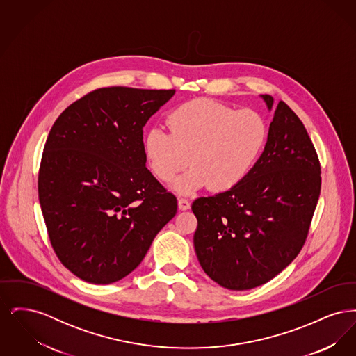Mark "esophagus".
I'll use <instances>...</instances> for the list:
<instances>
[{"label": "esophagus", "mask_w": 356, "mask_h": 356, "mask_svg": "<svg viewBox=\"0 0 356 356\" xmlns=\"http://www.w3.org/2000/svg\"><path fill=\"white\" fill-rule=\"evenodd\" d=\"M177 203H179V208H180L181 211H186V209H189V208H191V203H189V200H188V199H183V197H180Z\"/></svg>", "instance_id": "34e87169"}]
</instances>
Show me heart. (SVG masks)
Returning a JSON list of instances; mask_svg holds the SVG:
<instances>
[{"mask_svg": "<svg viewBox=\"0 0 356 356\" xmlns=\"http://www.w3.org/2000/svg\"><path fill=\"white\" fill-rule=\"evenodd\" d=\"M170 132L152 128L144 138L148 167L156 179L170 181L180 193L209 186L227 192L254 170L268 141V125L254 111H238L221 102L197 99L170 111Z\"/></svg>", "mask_w": 356, "mask_h": 356, "instance_id": "b5f03b06", "label": "heart"}]
</instances>
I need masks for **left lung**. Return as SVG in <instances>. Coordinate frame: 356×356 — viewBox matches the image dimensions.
I'll return each mask as SVG.
<instances>
[{
  "mask_svg": "<svg viewBox=\"0 0 356 356\" xmlns=\"http://www.w3.org/2000/svg\"><path fill=\"white\" fill-rule=\"evenodd\" d=\"M268 109L270 95H263ZM321 163L303 122L279 102L266 149L236 188L192 204L195 251L221 287H259L299 254L321 195Z\"/></svg>",
  "mask_w": 356,
  "mask_h": 356,
  "instance_id": "1",
  "label": "left lung"
}]
</instances>
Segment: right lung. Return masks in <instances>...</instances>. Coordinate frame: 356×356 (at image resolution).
Listing matches in <instances>:
<instances>
[{
	"label": "right lung",
	"instance_id": "obj_1",
	"mask_svg": "<svg viewBox=\"0 0 356 356\" xmlns=\"http://www.w3.org/2000/svg\"><path fill=\"white\" fill-rule=\"evenodd\" d=\"M175 89L108 86L58 116L38 172L51 247L81 280L111 284L135 270L176 215L175 195L145 167L143 127Z\"/></svg>",
	"mask_w": 356,
	"mask_h": 356
}]
</instances>
